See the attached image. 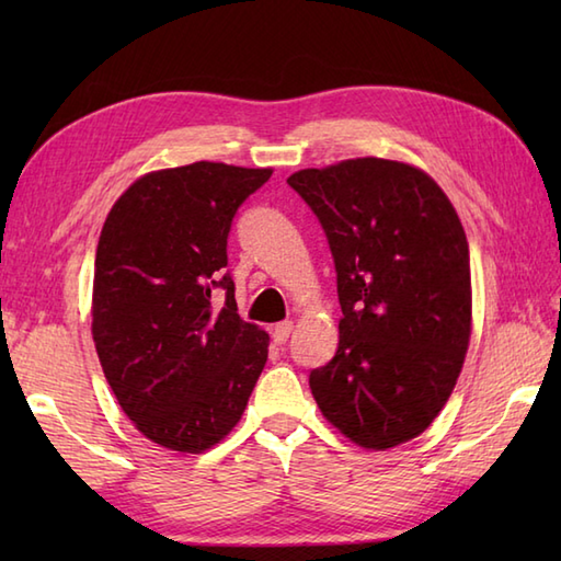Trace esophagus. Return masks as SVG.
<instances>
[{
    "label": "esophagus",
    "instance_id": "1",
    "mask_svg": "<svg viewBox=\"0 0 561 561\" xmlns=\"http://www.w3.org/2000/svg\"><path fill=\"white\" fill-rule=\"evenodd\" d=\"M291 330H294V323L291 320H284V323H277L272 328V340H274V344H284L289 340V335H291Z\"/></svg>",
    "mask_w": 561,
    "mask_h": 561
}]
</instances>
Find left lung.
Returning <instances> with one entry per match:
<instances>
[{
	"mask_svg": "<svg viewBox=\"0 0 561 561\" xmlns=\"http://www.w3.org/2000/svg\"><path fill=\"white\" fill-rule=\"evenodd\" d=\"M328 236L340 344L313 368L325 420L362 448L420 436L450 398L470 344V250L434 178L410 163L350 159L287 181Z\"/></svg>",
	"mask_w": 561,
	"mask_h": 561,
	"instance_id": "left-lung-1",
	"label": "left lung"
}]
</instances>
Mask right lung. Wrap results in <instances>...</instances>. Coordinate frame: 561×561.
Masks as SVG:
<instances>
[{
    "instance_id": "obj_1",
    "label": "right lung",
    "mask_w": 561,
    "mask_h": 561,
    "mask_svg": "<svg viewBox=\"0 0 561 561\" xmlns=\"http://www.w3.org/2000/svg\"><path fill=\"white\" fill-rule=\"evenodd\" d=\"M270 175L214 161L153 171L103 224L93 342L123 412L163 448L219 444L265 368L270 335L238 316L224 267L236 211Z\"/></svg>"
}]
</instances>
